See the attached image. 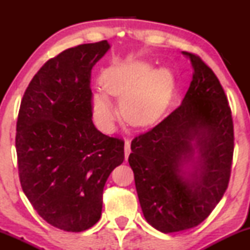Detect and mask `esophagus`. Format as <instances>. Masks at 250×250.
<instances>
[{
	"mask_svg": "<svg viewBox=\"0 0 250 250\" xmlns=\"http://www.w3.org/2000/svg\"><path fill=\"white\" fill-rule=\"evenodd\" d=\"M129 154H130V141H129V140H125V160H128Z\"/></svg>",
	"mask_w": 250,
	"mask_h": 250,
	"instance_id": "1",
	"label": "esophagus"
}]
</instances>
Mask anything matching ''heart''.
Instances as JSON below:
<instances>
[{
  "label": "heart",
  "mask_w": 250,
  "mask_h": 250,
  "mask_svg": "<svg viewBox=\"0 0 250 250\" xmlns=\"http://www.w3.org/2000/svg\"><path fill=\"white\" fill-rule=\"evenodd\" d=\"M168 76L165 70L150 73L142 63L120 65L103 75L102 88L111 96L121 99L120 110L125 122L147 125L161 115L167 97ZM94 117L105 130L113 127L116 110L104 93H97L91 102Z\"/></svg>",
  "instance_id": "1"
}]
</instances>
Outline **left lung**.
Instances as JSON below:
<instances>
[{
  "label": "left lung",
  "mask_w": 250,
  "mask_h": 250,
  "mask_svg": "<svg viewBox=\"0 0 250 250\" xmlns=\"http://www.w3.org/2000/svg\"><path fill=\"white\" fill-rule=\"evenodd\" d=\"M182 54L194 69L185 99L135 137L128 159L143 215L166 234L194 228L210 215L228 188L234 154L233 117L219 79L200 56Z\"/></svg>",
  "instance_id": "obj_1"
}]
</instances>
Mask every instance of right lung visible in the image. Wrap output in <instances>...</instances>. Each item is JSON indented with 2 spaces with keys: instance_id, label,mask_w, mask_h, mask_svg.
<instances>
[{
  "instance_id": "obj_1",
  "label": "right lung",
  "mask_w": 250,
  "mask_h": 250,
  "mask_svg": "<svg viewBox=\"0 0 250 250\" xmlns=\"http://www.w3.org/2000/svg\"><path fill=\"white\" fill-rule=\"evenodd\" d=\"M107 41L69 48L48 60L24 91L16 123L21 187L43 220L65 231L101 217L105 181L125 160V141L97 130L90 74Z\"/></svg>"
}]
</instances>
